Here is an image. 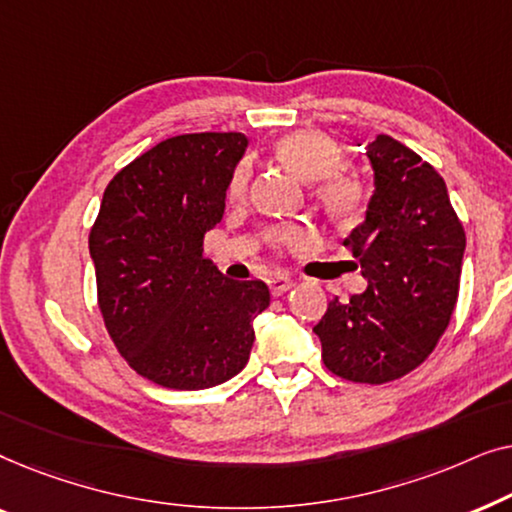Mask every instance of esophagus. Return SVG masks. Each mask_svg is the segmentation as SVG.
I'll use <instances>...</instances> for the list:
<instances>
[{"label": "esophagus", "instance_id": "34e87169", "mask_svg": "<svg viewBox=\"0 0 512 512\" xmlns=\"http://www.w3.org/2000/svg\"><path fill=\"white\" fill-rule=\"evenodd\" d=\"M268 286H270V291H272V296H282V293H286L293 286V282L286 275H270L268 277Z\"/></svg>", "mask_w": 512, "mask_h": 512}]
</instances>
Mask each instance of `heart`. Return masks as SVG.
<instances>
[{"mask_svg":"<svg viewBox=\"0 0 512 512\" xmlns=\"http://www.w3.org/2000/svg\"><path fill=\"white\" fill-rule=\"evenodd\" d=\"M275 156L279 163H284L293 174L307 184H317L314 198L319 207L324 209L328 219L338 223H352L359 219V214L366 207L368 188L361 177L352 172H342L345 153L331 137L319 130H296L289 135L279 137L275 142ZM249 172L240 165L230 177L228 198L237 200L247 188ZM279 244H303L305 233L298 228H284L277 233Z\"/></svg>","mask_w":512,"mask_h":512,"instance_id":"1","label":"heart"}]
</instances>
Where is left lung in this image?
<instances>
[{"label": "left lung", "instance_id": "left-lung-1", "mask_svg": "<svg viewBox=\"0 0 512 512\" xmlns=\"http://www.w3.org/2000/svg\"><path fill=\"white\" fill-rule=\"evenodd\" d=\"M366 156L375 193L345 247L368 289L333 298L314 333L333 375L384 384L424 363L450 324L466 233L443 177L415 151L377 135Z\"/></svg>", "mask_w": 512, "mask_h": 512}]
</instances>
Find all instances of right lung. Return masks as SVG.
I'll return each mask as SVG.
<instances>
[{
	"instance_id": "right-lung-1",
	"label": "right lung",
	"mask_w": 512,
	"mask_h": 512,
	"mask_svg": "<svg viewBox=\"0 0 512 512\" xmlns=\"http://www.w3.org/2000/svg\"><path fill=\"white\" fill-rule=\"evenodd\" d=\"M247 144L242 132L165 139L109 181L90 228L104 326L130 368L160 387L195 391L235 377L270 305L268 284L223 277L202 256Z\"/></svg>"
}]
</instances>
